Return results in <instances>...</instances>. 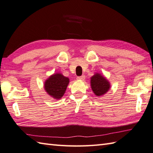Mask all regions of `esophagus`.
I'll return each instance as SVG.
<instances>
[{
	"label": "esophagus",
	"instance_id": "esophagus-1",
	"mask_svg": "<svg viewBox=\"0 0 153 153\" xmlns=\"http://www.w3.org/2000/svg\"><path fill=\"white\" fill-rule=\"evenodd\" d=\"M85 76L84 75H82V76H77L76 79L78 80H84L85 79Z\"/></svg>",
	"mask_w": 153,
	"mask_h": 153
}]
</instances>
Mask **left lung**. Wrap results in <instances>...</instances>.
I'll return each instance as SVG.
<instances>
[{"instance_id":"8db88e82","label":"left lung","mask_w":153,"mask_h":153,"mask_svg":"<svg viewBox=\"0 0 153 153\" xmlns=\"http://www.w3.org/2000/svg\"><path fill=\"white\" fill-rule=\"evenodd\" d=\"M91 85L93 91L97 96H100L106 94L110 87L108 81L98 73L91 77Z\"/></svg>"}]
</instances>
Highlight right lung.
<instances>
[{
  "label": "right lung",
  "instance_id": "add662e5",
  "mask_svg": "<svg viewBox=\"0 0 153 153\" xmlns=\"http://www.w3.org/2000/svg\"><path fill=\"white\" fill-rule=\"evenodd\" d=\"M69 82L68 78L62 74H54L46 80L45 89L48 95L55 99H59L65 94Z\"/></svg>",
  "mask_w": 153,
  "mask_h": 153
}]
</instances>
